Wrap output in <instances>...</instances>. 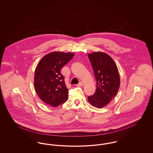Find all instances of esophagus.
Segmentation results:
<instances>
[{
  "instance_id": "esophagus-1",
  "label": "esophagus",
  "mask_w": 153,
  "mask_h": 153,
  "mask_svg": "<svg viewBox=\"0 0 153 153\" xmlns=\"http://www.w3.org/2000/svg\"><path fill=\"white\" fill-rule=\"evenodd\" d=\"M83 85V83L82 82H80L78 84H77V87H80V86H82Z\"/></svg>"
}]
</instances>
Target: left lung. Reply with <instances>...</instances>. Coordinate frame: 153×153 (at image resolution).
Segmentation results:
<instances>
[{
    "label": "left lung",
    "instance_id": "left-lung-1",
    "mask_svg": "<svg viewBox=\"0 0 153 153\" xmlns=\"http://www.w3.org/2000/svg\"><path fill=\"white\" fill-rule=\"evenodd\" d=\"M96 80L94 95L88 97L94 107L102 108L109 104L120 87V76L117 65L108 54L94 52L88 54Z\"/></svg>",
    "mask_w": 153,
    "mask_h": 153
}]
</instances>
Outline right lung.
<instances>
[{"mask_svg": "<svg viewBox=\"0 0 153 153\" xmlns=\"http://www.w3.org/2000/svg\"><path fill=\"white\" fill-rule=\"evenodd\" d=\"M74 55L73 53L51 52L45 55L36 66L35 91L40 99L48 105L56 107L67 101L68 89L61 69Z\"/></svg>", "mask_w": 153, "mask_h": 153, "instance_id": "obj_1", "label": "right lung"}]
</instances>
